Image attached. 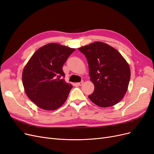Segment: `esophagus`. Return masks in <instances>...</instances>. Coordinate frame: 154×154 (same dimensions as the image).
Returning <instances> with one entry per match:
<instances>
[{"label": "esophagus", "instance_id": "obj_1", "mask_svg": "<svg viewBox=\"0 0 154 154\" xmlns=\"http://www.w3.org/2000/svg\"><path fill=\"white\" fill-rule=\"evenodd\" d=\"M83 83H84L83 81H81V82H77V85H78V86H82V84H83Z\"/></svg>", "mask_w": 154, "mask_h": 154}]
</instances>
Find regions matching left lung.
<instances>
[{
    "mask_svg": "<svg viewBox=\"0 0 154 154\" xmlns=\"http://www.w3.org/2000/svg\"><path fill=\"white\" fill-rule=\"evenodd\" d=\"M85 55L90 80L95 90L88 97L99 107H108L120 102L127 91L129 66L121 54L100 42L79 48Z\"/></svg>",
    "mask_w": 154,
    "mask_h": 154,
    "instance_id": "obj_1",
    "label": "left lung"
}]
</instances>
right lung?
<instances>
[{
	"mask_svg": "<svg viewBox=\"0 0 154 154\" xmlns=\"http://www.w3.org/2000/svg\"><path fill=\"white\" fill-rule=\"evenodd\" d=\"M75 48L51 43L37 50L22 73L27 96L43 109H57L65 102L72 85L64 81L63 64Z\"/></svg>",
	"mask_w": 154,
	"mask_h": 154,
	"instance_id": "right-lung-1",
	"label": "right lung"
}]
</instances>
